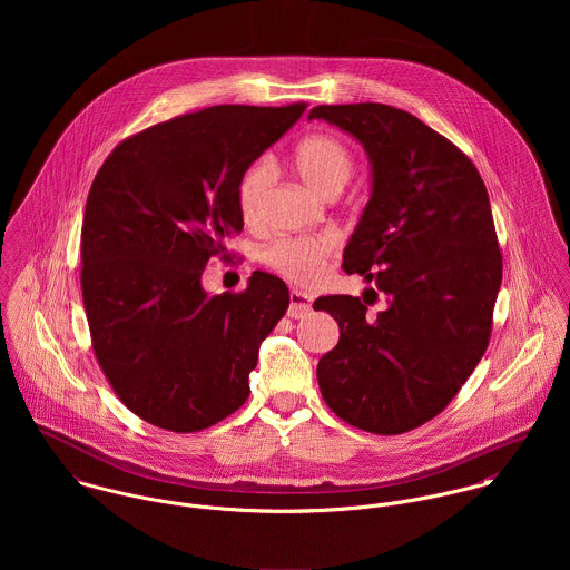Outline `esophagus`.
Returning a JSON list of instances; mask_svg holds the SVG:
<instances>
[{
  "label": "esophagus",
  "mask_w": 570,
  "mask_h": 570,
  "mask_svg": "<svg viewBox=\"0 0 570 570\" xmlns=\"http://www.w3.org/2000/svg\"><path fill=\"white\" fill-rule=\"evenodd\" d=\"M312 314V301L307 294L298 292V289H292L289 292V309H287V316L289 318H305Z\"/></svg>",
  "instance_id": "1"
}]
</instances>
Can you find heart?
<instances>
[{"mask_svg":"<svg viewBox=\"0 0 570 570\" xmlns=\"http://www.w3.org/2000/svg\"><path fill=\"white\" fill-rule=\"evenodd\" d=\"M294 166L301 179L316 193H340L353 173V160L344 142L331 134H312L294 149ZM267 181V166L252 164L237 181V213L245 224L256 219L258 199ZM337 239L328 233L312 237H283L263 249L269 269L296 285H314L333 258Z\"/></svg>","mask_w":570,"mask_h":570,"instance_id":"b5f03b06","label":"heart"}]
</instances>
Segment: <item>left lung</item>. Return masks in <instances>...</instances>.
Listing matches in <instances>:
<instances>
[{"label":"left lung","instance_id":"1","mask_svg":"<svg viewBox=\"0 0 570 570\" xmlns=\"http://www.w3.org/2000/svg\"><path fill=\"white\" fill-rule=\"evenodd\" d=\"M309 118L357 138L373 166L342 269L375 289L364 302L335 294L314 303L340 326L318 362V386L342 421L404 434L445 410L488 348L502 283L488 188L456 145L404 109L318 105ZM368 295L387 298L373 317Z\"/></svg>","mask_w":570,"mask_h":570}]
</instances>
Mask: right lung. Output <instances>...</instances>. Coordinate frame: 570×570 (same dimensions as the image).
Here are the masks:
<instances>
[{"label": "right lung", "instance_id": "1", "mask_svg": "<svg viewBox=\"0 0 570 570\" xmlns=\"http://www.w3.org/2000/svg\"><path fill=\"white\" fill-rule=\"evenodd\" d=\"M307 109L219 105L125 138L98 168L82 217V305L118 400L151 425L197 432L244 406L258 344L289 307L254 272L208 296L202 272L244 228L237 181Z\"/></svg>", "mask_w": 570, "mask_h": 570}]
</instances>
